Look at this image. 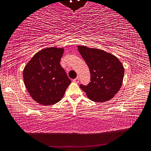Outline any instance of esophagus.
<instances>
[{"mask_svg": "<svg viewBox=\"0 0 151 151\" xmlns=\"http://www.w3.org/2000/svg\"><path fill=\"white\" fill-rule=\"evenodd\" d=\"M73 81H74V82H75V83H78V82H79V78L76 77V78H75V79L73 80Z\"/></svg>", "mask_w": 151, "mask_h": 151, "instance_id": "esophagus-1", "label": "esophagus"}]
</instances>
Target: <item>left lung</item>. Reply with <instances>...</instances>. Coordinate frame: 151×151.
<instances>
[{"mask_svg": "<svg viewBox=\"0 0 151 151\" xmlns=\"http://www.w3.org/2000/svg\"><path fill=\"white\" fill-rule=\"evenodd\" d=\"M78 52L89 68L91 82L80 87L89 99L105 102L112 99L122 85L124 68L116 56L104 50L81 45Z\"/></svg>", "mask_w": 151, "mask_h": 151, "instance_id": "1", "label": "left lung"}]
</instances>
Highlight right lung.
I'll use <instances>...</instances> for the list:
<instances>
[{
	"instance_id": "add662e5",
	"label": "right lung",
	"mask_w": 151,
	"mask_h": 151,
	"mask_svg": "<svg viewBox=\"0 0 151 151\" xmlns=\"http://www.w3.org/2000/svg\"><path fill=\"white\" fill-rule=\"evenodd\" d=\"M63 48L51 47L40 50L25 66L23 81L33 100L44 106L60 101L71 81L60 62Z\"/></svg>"
}]
</instances>
